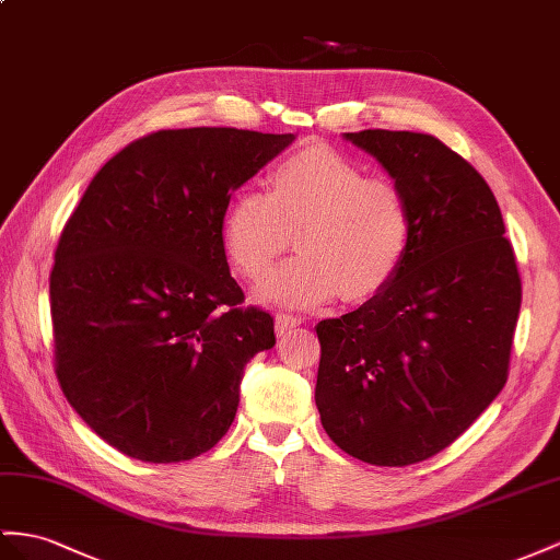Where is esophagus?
Wrapping results in <instances>:
<instances>
[{
    "label": "esophagus",
    "instance_id": "esophagus-1",
    "mask_svg": "<svg viewBox=\"0 0 560 560\" xmlns=\"http://www.w3.org/2000/svg\"><path fill=\"white\" fill-rule=\"evenodd\" d=\"M300 326V317H293V314H277V336H289Z\"/></svg>",
    "mask_w": 560,
    "mask_h": 560
}]
</instances>
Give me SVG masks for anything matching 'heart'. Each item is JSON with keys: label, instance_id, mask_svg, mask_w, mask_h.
<instances>
[{"label": "heart", "instance_id": "obj_1", "mask_svg": "<svg viewBox=\"0 0 560 560\" xmlns=\"http://www.w3.org/2000/svg\"><path fill=\"white\" fill-rule=\"evenodd\" d=\"M269 191H243L222 222L224 253L250 281L265 279L291 246L295 260L265 283L262 298L291 307L376 298L395 281L413 241L402 186L328 147H307L269 170Z\"/></svg>", "mask_w": 560, "mask_h": 560}]
</instances>
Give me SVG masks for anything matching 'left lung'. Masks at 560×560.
Wrapping results in <instances>:
<instances>
[{
    "instance_id": "left-lung-1",
    "label": "left lung",
    "mask_w": 560,
    "mask_h": 560,
    "mask_svg": "<svg viewBox=\"0 0 560 560\" xmlns=\"http://www.w3.org/2000/svg\"><path fill=\"white\" fill-rule=\"evenodd\" d=\"M402 186L413 241L376 298L317 324V409L342 452L374 466L425 462L509 378L521 275L490 186L430 135L348 132Z\"/></svg>"
}]
</instances>
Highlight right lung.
Returning a JSON list of instances; mask_svg holds the SVG:
<instances>
[{"mask_svg":"<svg viewBox=\"0 0 560 560\" xmlns=\"http://www.w3.org/2000/svg\"><path fill=\"white\" fill-rule=\"evenodd\" d=\"M293 135L189 127L141 137L96 172L54 255L56 376L118 452L177 464L232 425L238 385L275 348V319L241 307L222 222L232 191Z\"/></svg>","mask_w":560,"mask_h":560,"instance_id":"right-lung-1","label":"right lung"}]
</instances>
